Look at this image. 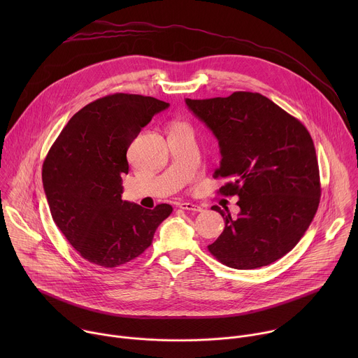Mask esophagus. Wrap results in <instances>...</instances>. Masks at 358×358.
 <instances>
[{"mask_svg": "<svg viewBox=\"0 0 358 358\" xmlns=\"http://www.w3.org/2000/svg\"><path fill=\"white\" fill-rule=\"evenodd\" d=\"M178 208L187 210V211H195V213H201V211H202V208L198 207V206H195V203H192V202H184V201L178 203Z\"/></svg>", "mask_w": 358, "mask_h": 358, "instance_id": "34e87169", "label": "esophagus"}]
</instances>
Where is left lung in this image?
Masks as SVG:
<instances>
[{
	"mask_svg": "<svg viewBox=\"0 0 358 358\" xmlns=\"http://www.w3.org/2000/svg\"><path fill=\"white\" fill-rule=\"evenodd\" d=\"M185 103L218 140L222 159L214 177L231 180L220 192L239 196L236 218L228 208L213 207L225 228L208 250L235 269L271 265L297 245L320 202L308 129L261 93L234 92Z\"/></svg>",
	"mask_w": 358,
	"mask_h": 358,
	"instance_id": "8db88e82",
	"label": "left lung"
}]
</instances>
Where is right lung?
I'll list each match as a JSON object with an SVG mask.
<instances>
[{
    "label": "right lung",
    "mask_w": 358,
    "mask_h": 358,
    "mask_svg": "<svg viewBox=\"0 0 358 358\" xmlns=\"http://www.w3.org/2000/svg\"><path fill=\"white\" fill-rule=\"evenodd\" d=\"M170 105L151 96L115 93L72 116L42 166V182L54 222L90 264L116 268L141 255L169 203L145 210L123 201L127 148L152 116Z\"/></svg>",
    "instance_id": "add662e5"
}]
</instances>
